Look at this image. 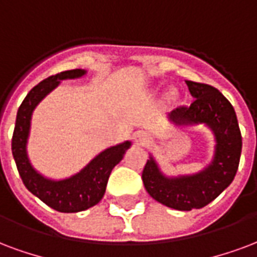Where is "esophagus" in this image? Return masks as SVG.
Segmentation results:
<instances>
[{
	"label": "esophagus",
	"mask_w": 257,
	"mask_h": 257,
	"mask_svg": "<svg viewBox=\"0 0 257 257\" xmlns=\"http://www.w3.org/2000/svg\"><path fill=\"white\" fill-rule=\"evenodd\" d=\"M134 140L135 143L139 144V146H148L151 142V136L146 131H139L134 135Z\"/></svg>",
	"instance_id": "esophagus-1"
}]
</instances>
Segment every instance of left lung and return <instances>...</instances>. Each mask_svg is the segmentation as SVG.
Here are the masks:
<instances>
[{
  "mask_svg": "<svg viewBox=\"0 0 257 257\" xmlns=\"http://www.w3.org/2000/svg\"><path fill=\"white\" fill-rule=\"evenodd\" d=\"M195 98L191 106H181L169 113L178 126L204 123L215 138V151L210 165L195 174L165 176L153 155L144 166L143 184L150 196L174 210L201 208L216 199L234 180L242 148L240 126L233 106L212 85L187 80Z\"/></svg>",
  "mask_w": 257,
  "mask_h": 257,
  "instance_id": "left-lung-1",
  "label": "left lung"
}]
</instances>
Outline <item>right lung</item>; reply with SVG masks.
I'll return each mask as SVG.
<instances>
[{
  "label": "right lung",
  "instance_id": "obj_1",
  "mask_svg": "<svg viewBox=\"0 0 257 257\" xmlns=\"http://www.w3.org/2000/svg\"><path fill=\"white\" fill-rule=\"evenodd\" d=\"M85 73L87 70L84 69L65 70L35 85L17 110L16 125L13 131L12 154L23 184L32 195L60 212H79L98 204L104 195L110 173L117 163L121 162L125 151L132 146L126 140L106 148L80 172L64 180H51L34 169L27 155V142L34 110L43 98H46V95L60 85L61 81L79 79Z\"/></svg>",
  "mask_w": 257,
  "mask_h": 257
}]
</instances>
